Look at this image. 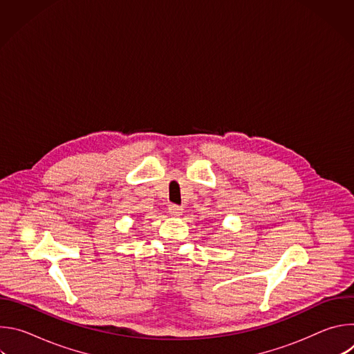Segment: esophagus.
I'll list each match as a JSON object with an SVG mask.
<instances>
[{
  "label": "esophagus",
  "mask_w": 354,
  "mask_h": 354,
  "mask_svg": "<svg viewBox=\"0 0 354 354\" xmlns=\"http://www.w3.org/2000/svg\"><path fill=\"white\" fill-rule=\"evenodd\" d=\"M168 210H169V214H172V216H180L183 212V209L178 205H169Z\"/></svg>",
  "instance_id": "obj_1"
}]
</instances>
